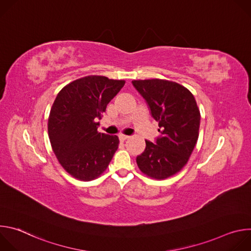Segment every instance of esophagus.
I'll return each instance as SVG.
<instances>
[{"label":"esophagus","instance_id":"1","mask_svg":"<svg viewBox=\"0 0 251 251\" xmlns=\"http://www.w3.org/2000/svg\"><path fill=\"white\" fill-rule=\"evenodd\" d=\"M129 138H130V136H127V135H123V134H120V135H119L120 141H125V140H127V139H129Z\"/></svg>","mask_w":251,"mask_h":251}]
</instances>
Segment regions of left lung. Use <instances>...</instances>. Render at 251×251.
Masks as SVG:
<instances>
[{
	"mask_svg": "<svg viewBox=\"0 0 251 251\" xmlns=\"http://www.w3.org/2000/svg\"><path fill=\"white\" fill-rule=\"evenodd\" d=\"M132 84L160 127V136L155 143L145 140V151L136 162L145 175L163 180L180 172L189 161L199 138L200 110L191 91L178 83L147 79Z\"/></svg>",
	"mask_w": 251,
	"mask_h": 251,
	"instance_id": "1",
	"label": "left lung"
}]
</instances>
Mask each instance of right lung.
<instances>
[{"mask_svg": "<svg viewBox=\"0 0 251 251\" xmlns=\"http://www.w3.org/2000/svg\"><path fill=\"white\" fill-rule=\"evenodd\" d=\"M124 80L90 75L65 85L57 94L49 117V137L63 169L80 181L98 177L118 149L119 139L99 133L98 120Z\"/></svg>", "mask_w": 251, "mask_h": 251, "instance_id": "right-lung-1", "label": "right lung"}]
</instances>
